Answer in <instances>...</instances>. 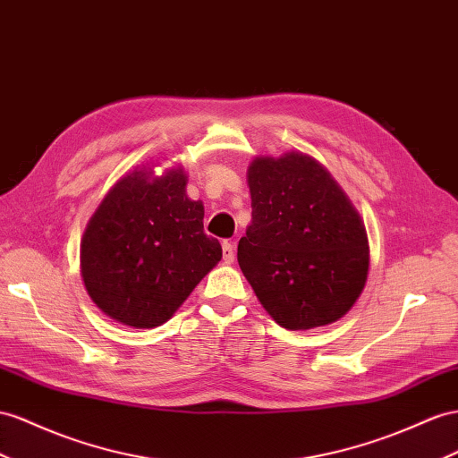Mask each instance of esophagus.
Returning a JSON list of instances; mask_svg holds the SVG:
<instances>
[{
  "mask_svg": "<svg viewBox=\"0 0 458 458\" xmlns=\"http://www.w3.org/2000/svg\"><path fill=\"white\" fill-rule=\"evenodd\" d=\"M222 257H225V263L233 261V257H236V250H233L232 242H222Z\"/></svg>",
  "mask_w": 458,
  "mask_h": 458,
  "instance_id": "esophagus-1",
  "label": "esophagus"
}]
</instances>
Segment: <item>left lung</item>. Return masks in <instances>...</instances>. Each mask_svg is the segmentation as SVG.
Segmentation results:
<instances>
[{"label": "left lung", "instance_id": "left-lung-1", "mask_svg": "<svg viewBox=\"0 0 458 458\" xmlns=\"http://www.w3.org/2000/svg\"><path fill=\"white\" fill-rule=\"evenodd\" d=\"M251 225L238 263L263 308L284 329L333 323L368 278V236L354 207L319 162L288 152L248 172Z\"/></svg>", "mask_w": 458, "mask_h": 458}]
</instances>
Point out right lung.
Returning <instances> with one entry per match:
<instances>
[{
	"label": "right lung",
	"mask_w": 458,
	"mask_h": 458,
	"mask_svg": "<svg viewBox=\"0 0 458 458\" xmlns=\"http://www.w3.org/2000/svg\"><path fill=\"white\" fill-rule=\"evenodd\" d=\"M135 170L117 182L81 242V268L97 306L137 329L166 323L222 259L203 230V205L185 195V175L150 180Z\"/></svg>",
	"instance_id": "add662e5"
}]
</instances>
